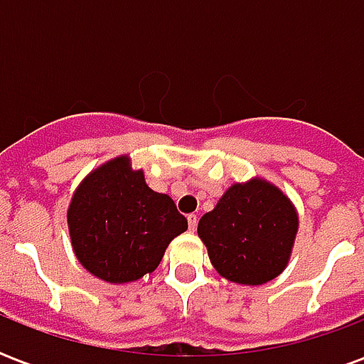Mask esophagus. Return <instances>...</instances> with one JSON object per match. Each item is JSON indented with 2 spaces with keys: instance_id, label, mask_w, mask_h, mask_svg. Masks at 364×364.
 Listing matches in <instances>:
<instances>
[{
  "instance_id": "34e87169",
  "label": "esophagus",
  "mask_w": 364,
  "mask_h": 364,
  "mask_svg": "<svg viewBox=\"0 0 364 364\" xmlns=\"http://www.w3.org/2000/svg\"><path fill=\"white\" fill-rule=\"evenodd\" d=\"M187 222H189L191 232H195V230H197V222H198L197 214H189V216H187Z\"/></svg>"
}]
</instances>
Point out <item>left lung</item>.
Here are the masks:
<instances>
[{"label":"left lung","mask_w":364,"mask_h":364,"mask_svg":"<svg viewBox=\"0 0 364 364\" xmlns=\"http://www.w3.org/2000/svg\"><path fill=\"white\" fill-rule=\"evenodd\" d=\"M197 232L220 277L237 284H263L289 265L298 213L279 187L253 177L234 183L214 210L198 220Z\"/></svg>","instance_id":"left-lung-1"}]
</instances>
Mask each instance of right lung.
Segmentation results:
<instances>
[{"mask_svg": "<svg viewBox=\"0 0 364 364\" xmlns=\"http://www.w3.org/2000/svg\"><path fill=\"white\" fill-rule=\"evenodd\" d=\"M68 230L83 267L101 281L124 284L156 271L169 242L187 230V218L173 198L146 185L128 156H119L77 185Z\"/></svg>", "mask_w": 364, "mask_h": 364, "instance_id": "obj_1", "label": "right lung"}]
</instances>
